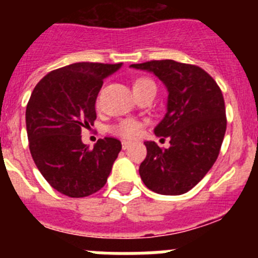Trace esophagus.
Returning <instances> with one entry per match:
<instances>
[{
	"instance_id": "1",
	"label": "esophagus",
	"mask_w": 258,
	"mask_h": 258,
	"mask_svg": "<svg viewBox=\"0 0 258 258\" xmlns=\"http://www.w3.org/2000/svg\"><path fill=\"white\" fill-rule=\"evenodd\" d=\"M132 145V142L131 141H122L121 142V146H122V150H126L127 147H129V146Z\"/></svg>"
}]
</instances>
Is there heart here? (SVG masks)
Returning a JSON list of instances; mask_svg holds the SVG:
<instances>
[{
    "instance_id": "1",
    "label": "heart",
    "mask_w": 258,
    "mask_h": 258,
    "mask_svg": "<svg viewBox=\"0 0 258 258\" xmlns=\"http://www.w3.org/2000/svg\"><path fill=\"white\" fill-rule=\"evenodd\" d=\"M146 84H154L150 79H138L134 84V88L138 86L146 85ZM141 129H142V122L136 120V118H122L117 124L111 126V133L116 134L122 138H134L140 134Z\"/></svg>"
}]
</instances>
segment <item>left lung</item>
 Wrapping results in <instances>:
<instances>
[{
    "mask_svg": "<svg viewBox=\"0 0 258 258\" xmlns=\"http://www.w3.org/2000/svg\"><path fill=\"white\" fill-rule=\"evenodd\" d=\"M131 67L152 72L168 89L166 113L157 137L169 138V149L145 142L147 156L140 165L143 183L156 194L187 192L217 160L226 132V109L220 86L203 68L172 59Z\"/></svg>",
    "mask_w": 258,
    "mask_h": 258,
    "instance_id": "1",
    "label": "left lung"
}]
</instances>
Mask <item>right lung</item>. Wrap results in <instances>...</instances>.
<instances>
[{"instance_id": "right-lung-1", "label": "right lung", "mask_w": 258, "mask_h": 258, "mask_svg": "<svg viewBox=\"0 0 258 258\" xmlns=\"http://www.w3.org/2000/svg\"><path fill=\"white\" fill-rule=\"evenodd\" d=\"M117 64L81 61L51 71L32 92L26 109L29 151L36 166L63 195L84 198L106 184L121 142L112 137L84 145L81 131L97 118L95 101Z\"/></svg>"}]
</instances>
